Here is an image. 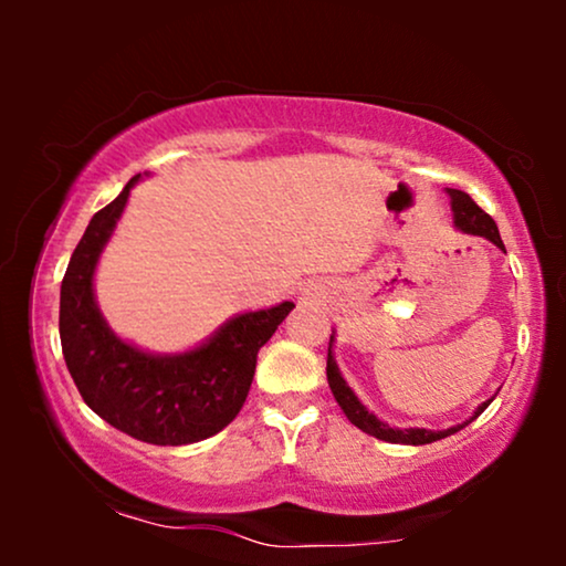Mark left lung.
I'll list each match as a JSON object with an SVG mask.
<instances>
[{
	"instance_id": "8db88e82",
	"label": "left lung",
	"mask_w": 566,
	"mask_h": 566,
	"mask_svg": "<svg viewBox=\"0 0 566 566\" xmlns=\"http://www.w3.org/2000/svg\"><path fill=\"white\" fill-rule=\"evenodd\" d=\"M448 196H451L455 229H461L463 234H474V237L490 239L492 244H497L500 250H505V244H502V239H500L497 223H494L490 213H484L482 208H479L463 190L448 188ZM327 381H329L332 394H335L337 405L343 407L345 417L355 424V428H360L363 432H368V436H374L378 440H386V443H401V446H424V443H432V440L453 436V432L467 428L471 420H476V417L482 415L492 401V399L484 401V405L476 409L471 420H467L463 424H455V428H448V430H424V428L399 430V428H389V424L378 420L376 415H370L368 409L360 405V399L355 397V391L350 389V386H347L343 374H339L337 363H335V358H332V337H329V353H327Z\"/></svg>"
}]
</instances>
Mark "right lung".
<instances>
[{
	"instance_id": "add662e5",
	"label": "right lung",
	"mask_w": 566,
	"mask_h": 566,
	"mask_svg": "<svg viewBox=\"0 0 566 566\" xmlns=\"http://www.w3.org/2000/svg\"><path fill=\"white\" fill-rule=\"evenodd\" d=\"M138 177L92 216L69 260L61 281V350L82 399L105 422L144 443L188 446L216 436L239 415L260 347L293 304L239 314L208 343L180 355H151L115 337L95 304L92 275Z\"/></svg>"
}]
</instances>
